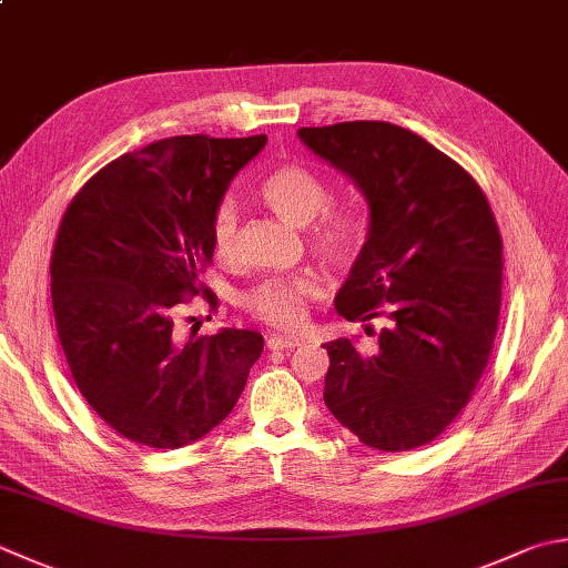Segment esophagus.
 Segmentation results:
<instances>
[{
	"label": "esophagus",
	"mask_w": 568,
	"mask_h": 568,
	"mask_svg": "<svg viewBox=\"0 0 568 568\" xmlns=\"http://www.w3.org/2000/svg\"><path fill=\"white\" fill-rule=\"evenodd\" d=\"M296 346H302V338H296V336H270L266 338V348L270 351H292Z\"/></svg>",
	"instance_id": "esophagus-1"
}]
</instances>
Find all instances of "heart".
Returning <instances> with one entry per match:
<instances>
[{"mask_svg":"<svg viewBox=\"0 0 568 568\" xmlns=\"http://www.w3.org/2000/svg\"><path fill=\"white\" fill-rule=\"evenodd\" d=\"M260 197L276 217L294 224V227H308V244L328 264L348 262L358 250L363 227L351 212H323L331 205V192L324 180L304 165L286 163L274 168L260 183ZM237 234L240 215L232 202H222L215 210L210 224V242L217 260L232 264L237 260ZM321 294L318 276L312 272H298L288 276H272L244 294V308L254 316L280 331H296L306 324L308 306Z\"/></svg>","mask_w":568,"mask_h":568,"instance_id":"obj_1","label":"heart"}]
</instances>
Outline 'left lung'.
Here are the masks:
<instances>
[{"instance_id":"left-lung-1","label":"left lung","mask_w":568,"mask_h":568,"mask_svg":"<svg viewBox=\"0 0 568 568\" xmlns=\"http://www.w3.org/2000/svg\"><path fill=\"white\" fill-rule=\"evenodd\" d=\"M306 148L368 202L371 224L336 312L371 344H324V400L363 445L403 453L435 440L491 356L501 306V237L475 178L408 128L348 121L298 128Z\"/></svg>"}]
</instances>
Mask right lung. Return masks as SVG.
I'll return each mask as SVG.
<instances>
[{"label": "right lung", "instance_id": "obj_1", "mask_svg": "<svg viewBox=\"0 0 568 568\" xmlns=\"http://www.w3.org/2000/svg\"><path fill=\"white\" fill-rule=\"evenodd\" d=\"M266 135H175L101 168L63 212L51 254V304L85 403L138 445L200 440L240 400L264 338L247 328L178 334L185 298L215 294L210 224L232 178Z\"/></svg>", "mask_w": 568, "mask_h": 568}]
</instances>
